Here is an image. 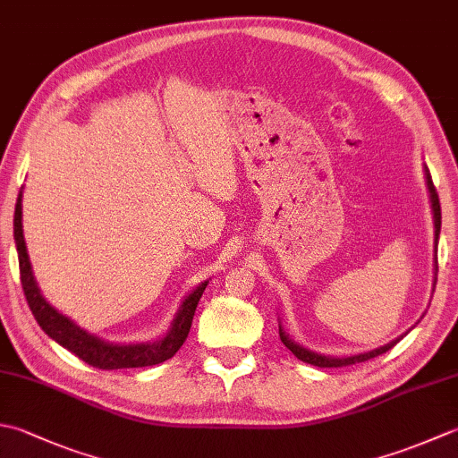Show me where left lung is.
<instances>
[{"instance_id": "8db88e82", "label": "left lung", "mask_w": 458, "mask_h": 458, "mask_svg": "<svg viewBox=\"0 0 458 458\" xmlns=\"http://www.w3.org/2000/svg\"><path fill=\"white\" fill-rule=\"evenodd\" d=\"M425 176H427V188H428V194H431V208H433V218H435V254H437V242H438V234H441V204H438V194H437V188L433 184V178H431V173H428V168L425 166ZM437 264V262H435ZM280 339L282 344L290 349V352L298 357L300 361L303 363H310V365H316V367H345V365H353V363H361V361H367L371 360V357H377L385 352H389V349L393 345H397L403 335L393 339V342H389L387 345L383 347H377L373 349V352H365V353H357V355H352V357H329V355H321V353H316V352H310V349H306L303 345H300L298 342H293V339L285 334V331L282 329L280 326Z\"/></svg>"}]
</instances>
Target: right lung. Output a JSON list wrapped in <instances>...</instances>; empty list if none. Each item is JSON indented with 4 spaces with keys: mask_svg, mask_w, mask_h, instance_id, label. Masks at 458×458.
<instances>
[{
    "mask_svg": "<svg viewBox=\"0 0 458 458\" xmlns=\"http://www.w3.org/2000/svg\"><path fill=\"white\" fill-rule=\"evenodd\" d=\"M21 199L23 192L20 191L15 202L13 214V238L17 248V258H20V276L23 293L30 306L33 318L38 319L39 327L47 334L53 342H57L71 353H75L81 361L97 367V369H129V367H148L158 365L170 360L178 349L186 342L188 331L192 326V318L196 306L202 298L208 282H202L191 295H186L182 306L178 308L176 318L170 324L168 334L157 342L147 344H132V345H116L103 342L101 337L87 334L85 329L75 326L69 318L63 316L51 303L43 298L38 282L33 277L30 254H27L25 238H23V224H21Z\"/></svg>",
    "mask_w": 458,
    "mask_h": 458,
    "instance_id": "1",
    "label": "right lung"
}]
</instances>
